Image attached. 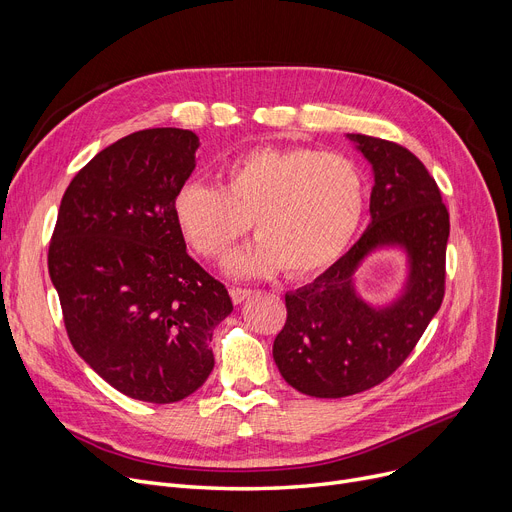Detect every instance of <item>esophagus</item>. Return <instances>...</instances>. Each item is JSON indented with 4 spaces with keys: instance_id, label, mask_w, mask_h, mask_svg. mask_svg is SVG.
I'll use <instances>...</instances> for the list:
<instances>
[{
    "instance_id": "esophagus-1",
    "label": "esophagus",
    "mask_w": 512,
    "mask_h": 512,
    "mask_svg": "<svg viewBox=\"0 0 512 512\" xmlns=\"http://www.w3.org/2000/svg\"><path fill=\"white\" fill-rule=\"evenodd\" d=\"M251 294H253L251 288H238V286H236V288H230V297H232V303H234V305H240L242 301L249 299Z\"/></svg>"
}]
</instances>
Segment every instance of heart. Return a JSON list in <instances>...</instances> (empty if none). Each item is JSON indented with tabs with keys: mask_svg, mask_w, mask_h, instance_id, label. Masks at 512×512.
<instances>
[{
	"mask_svg": "<svg viewBox=\"0 0 512 512\" xmlns=\"http://www.w3.org/2000/svg\"><path fill=\"white\" fill-rule=\"evenodd\" d=\"M365 184L355 161L309 147H261L226 161L220 188L188 182L174 218L201 257L222 261L251 228L255 245L230 259L238 276L284 270L307 276L332 263L355 236Z\"/></svg>",
	"mask_w": 512,
	"mask_h": 512,
	"instance_id": "heart-1",
	"label": "heart"
}]
</instances>
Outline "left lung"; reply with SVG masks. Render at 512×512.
<instances>
[{
	"mask_svg": "<svg viewBox=\"0 0 512 512\" xmlns=\"http://www.w3.org/2000/svg\"><path fill=\"white\" fill-rule=\"evenodd\" d=\"M346 137L373 168L371 222L324 274L286 292V324L274 340L282 378L315 398L351 396L390 378L444 299L450 220L436 180L407 147L367 134ZM390 244L408 251V286L394 304L371 308L352 278L371 250Z\"/></svg>",
	"mask_w": 512,
	"mask_h": 512,
	"instance_id": "8db88e82",
	"label": "left lung"
}]
</instances>
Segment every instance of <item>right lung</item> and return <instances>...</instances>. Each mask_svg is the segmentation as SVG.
<instances>
[{
  "label": "right lung",
  "instance_id": "add662e5",
  "mask_svg": "<svg viewBox=\"0 0 512 512\" xmlns=\"http://www.w3.org/2000/svg\"><path fill=\"white\" fill-rule=\"evenodd\" d=\"M199 137L149 128L99 151L68 184L47 267L74 351L118 392L168 405L213 369V328L232 301L186 253L174 197Z\"/></svg>",
  "mask_w": 512,
  "mask_h": 512
}]
</instances>
